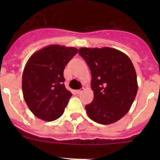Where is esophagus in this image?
<instances>
[{
    "mask_svg": "<svg viewBox=\"0 0 160 160\" xmlns=\"http://www.w3.org/2000/svg\"><path fill=\"white\" fill-rule=\"evenodd\" d=\"M83 91V89H80V90H78L77 91H76V92L78 93V94H81L82 92Z\"/></svg>",
    "mask_w": 160,
    "mask_h": 160,
    "instance_id": "34e87169",
    "label": "esophagus"
}]
</instances>
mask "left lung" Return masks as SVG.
Returning <instances> with one entry per match:
<instances>
[{"mask_svg": "<svg viewBox=\"0 0 160 160\" xmlns=\"http://www.w3.org/2000/svg\"><path fill=\"white\" fill-rule=\"evenodd\" d=\"M78 53L91 72L92 102L86 105L90 118L100 124L117 122L129 111L138 90L131 59L112 48H81Z\"/></svg>", "mask_w": 160, "mask_h": 160, "instance_id": "obj_1", "label": "left lung"}]
</instances>
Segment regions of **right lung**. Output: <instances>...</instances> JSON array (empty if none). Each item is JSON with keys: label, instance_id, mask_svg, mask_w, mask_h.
<instances>
[{"label": "right lung", "instance_id": "1", "mask_svg": "<svg viewBox=\"0 0 160 160\" xmlns=\"http://www.w3.org/2000/svg\"><path fill=\"white\" fill-rule=\"evenodd\" d=\"M78 49L58 45L32 55L22 75L24 99L35 116L53 121L62 115L72 94L64 85L63 71Z\"/></svg>", "mask_w": 160, "mask_h": 160}]
</instances>
